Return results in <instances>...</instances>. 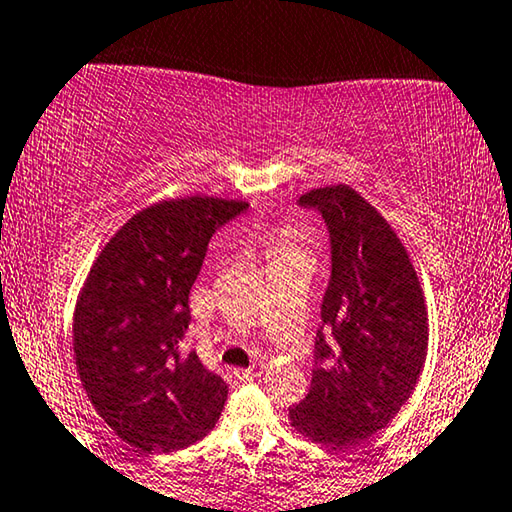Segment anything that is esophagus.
Segmentation results:
<instances>
[{"label":"esophagus","instance_id":"obj_1","mask_svg":"<svg viewBox=\"0 0 512 512\" xmlns=\"http://www.w3.org/2000/svg\"><path fill=\"white\" fill-rule=\"evenodd\" d=\"M264 369H266V364H255V366H250V369H236L234 371V376L241 380V383H248V380H255V378H259L264 373Z\"/></svg>","mask_w":512,"mask_h":512}]
</instances>
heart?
<instances>
[{
	"mask_svg": "<svg viewBox=\"0 0 512 512\" xmlns=\"http://www.w3.org/2000/svg\"><path fill=\"white\" fill-rule=\"evenodd\" d=\"M306 227L301 222H283L269 234L271 259H287L294 255H304Z\"/></svg>",
	"mask_w": 512,
	"mask_h": 512,
	"instance_id": "obj_1",
	"label": "heart"
}]
</instances>
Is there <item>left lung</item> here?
Masks as SVG:
<instances>
[{
	"label": "left lung",
	"mask_w": 512,
	"mask_h": 512,
	"mask_svg": "<svg viewBox=\"0 0 512 512\" xmlns=\"http://www.w3.org/2000/svg\"><path fill=\"white\" fill-rule=\"evenodd\" d=\"M331 236V280L322 301L311 392L290 408L294 431L331 450L355 448L392 422L413 394L429 348L427 299L406 246L350 185L315 187Z\"/></svg>",
	"instance_id": "obj_1"
}]
</instances>
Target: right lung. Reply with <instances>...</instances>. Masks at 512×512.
I'll list each match as a JSON object with an SVG mask.
<instances>
[{
    "mask_svg": "<svg viewBox=\"0 0 512 512\" xmlns=\"http://www.w3.org/2000/svg\"><path fill=\"white\" fill-rule=\"evenodd\" d=\"M248 204L194 194L132 215L92 262L74 308L83 390L113 434L141 452H174L220 420L227 383L185 355L190 290L215 229Z\"/></svg>",
    "mask_w": 512,
    "mask_h": 512,
    "instance_id": "right-lung-1",
    "label": "right lung"
}]
</instances>
